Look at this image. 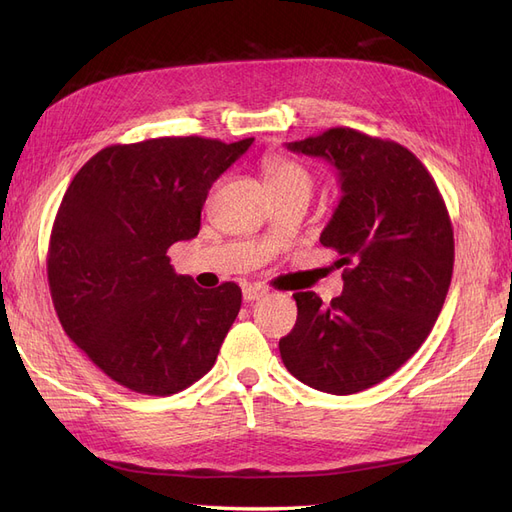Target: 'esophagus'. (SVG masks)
<instances>
[{
    "instance_id": "1",
    "label": "esophagus",
    "mask_w": 512,
    "mask_h": 512,
    "mask_svg": "<svg viewBox=\"0 0 512 512\" xmlns=\"http://www.w3.org/2000/svg\"><path fill=\"white\" fill-rule=\"evenodd\" d=\"M269 290L262 286V284H250V286H243V301H258L260 297H265Z\"/></svg>"
}]
</instances>
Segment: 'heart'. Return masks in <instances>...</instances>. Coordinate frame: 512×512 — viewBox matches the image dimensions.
I'll return each instance as SVG.
<instances>
[{
	"mask_svg": "<svg viewBox=\"0 0 512 512\" xmlns=\"http://www.w3.org/2000/svg\"><path fill=\"white\" fill-rule=\"evenodd\" d=\"M262 170H265V177L273 194L292 190L309 194L314 188V177L309 173V168L294 158L282 156V153H269L262 160Z\"/></svg>",
	"mask_w": 512,
	"mask_h": 512,
	"instance_id": "obj_1",
	"label": "heart"
}]
</instances>
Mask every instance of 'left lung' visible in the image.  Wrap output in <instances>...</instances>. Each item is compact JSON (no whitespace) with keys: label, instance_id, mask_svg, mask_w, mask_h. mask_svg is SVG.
I'll use <instances>...</instances> for the list:
<instances>
[{"label":"left lung","instance_id":"obj_1","mask_svg":"<svg viewBox=\"0 0 512 512\" xmlns=\"http://www.w3.org/2000/svg\"><path fill=\"white\" fill-rule=\"evenodd\" d=\"M288 149L339 173L344 196L320 243L339 254L344 292L329 305L294 292L280 354L303 384L352 395L395 374L431 333L453 277V224L429 170L389 138L329 128Z\"/></svg>","mask_w":512,"mask_h":512}]
</instances>
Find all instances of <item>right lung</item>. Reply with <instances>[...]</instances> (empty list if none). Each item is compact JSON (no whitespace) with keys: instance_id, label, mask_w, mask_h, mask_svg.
I'll return each mask as SVG.
<instances>
[{"instance_id":"obj_1","label":"right lung","mask_w":512,"mask_h":512,"mask_svg":"<svg viewBox=\"0 0 512 512\" xmlns=\"http://www.w3.org/2000/svg\"><path fill=\"white\" fill-rule=\"evenodd\" d=\"M252 141L162 136L104 147L61 198L46 254L57 318L91 363L134 393H179L218 359L241 288H198L166 252L198 235L213 181Z\"/></svg>"}]
</instances>
